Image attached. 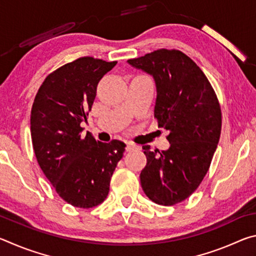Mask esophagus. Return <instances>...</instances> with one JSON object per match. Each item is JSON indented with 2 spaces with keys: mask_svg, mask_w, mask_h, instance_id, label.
<instances>
[{
  "mask_svg": "<svg viewBox=\"0 0 256 256\" xmlns=\"http://www.w3.org/2000/svg\"><path fill=\"white\" fill-rule=\"evenodd\" d=\"M126 151H133V150H136L138 149V146L134 144H131V142H128V144H126Z\"/></svg>",
  "mask_w": 256,
  "mask_h": 256,
  "instance_id": "34e87169",
  "label": "esophagus"
}]
</instances>
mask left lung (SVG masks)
Here are the masks:
<instances>
[{
	"label": "left lung",
	"instance_id": "obj_1",
	"mask_svg": "<svg viewBox=\"0 0 256 256\" xmlns=\"http://www.w3.org/2000/svg\"><path fill=\"white\" fill-rule=\"evenodd\" d=\"M130 66L154 78L157 90L154 118L167 130V150L142 149L146 164L141 186L151 201L174 206L188 198L204 178L222 132V110L204 73L176 50H158Z\"/></svg>",
	"mask_w": 256,
	"mask_h": 256
}]
</instances>
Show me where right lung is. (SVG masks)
Masks as SVG:
<instances>
[{"label": "right lung", "instance_id": "obj_1", "mask_svg": "<svg viewBox=\"0 0 256 256\" xmlns=\"http://www.w3.org/2000/svg\"><path fill=\"white\" fill-rule=\"evenodd\" d=\"M118 62L81 58L46 78L34 97L30 131L34 154L58 196L73 206H96L107 198L125 144L82 134L97 84Z\"/></svg>", "mask_w": 256, "mask_h": 256}]
</instances>
